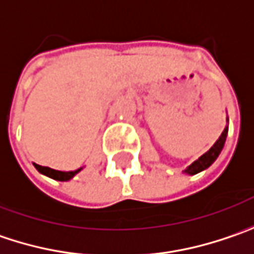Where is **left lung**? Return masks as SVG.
<instances>
[{
  "instance_id": "obj_1",
  "label": "left lung",
  "mask_w": 254,
  "mask_h": 254,
  "mask_svg": "<svg viewBox=\"0 0 254 254\" xmlns=\"http://www.w3.org/2000/svg\"><path fill=\"white\" fill-rule=\"evenodd\" d=\"M227 132H229V127H226L224 130H223V133L220 135V138L217 139L216 143L204 154L201 157L198 158L197 161H194L188 168L186 170L187 174H190V175H194V174H197V172H201L204 170H207L214 161L217 159V157L220 155V152H221V149H223V146H224V142H226V136H227Z\"/></svg>"
}]
</instances>
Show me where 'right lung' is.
Returning a JSON list of instances; mask_svg holds the SVG:
<instances>
[{"instance_id":"right-lung-1","label":"right lung","mask_w":254,"mask_h":254,"mask_svg":"<svg viewBox=\"0 0 254 254\" xmlns=\"http://www.w3.org/2000/svg\"><path fill=\"white\" fill-rule=\"evenodd\" d=\"M34 167L37 168L38 172H41V174H44V175H47V177H50L53 180H57V181H68V180H71L77 172L80 171L82 168H79V170H76V171H56V170H52V168H49V167H41V165H37V164H34Z\"/></svg>"}]
</instances>
